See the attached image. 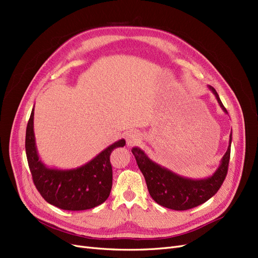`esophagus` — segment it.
<instances>
[{
	"label": "esophagus",
	"instance_id": "esophagus-1",
	"mask_svg": "<svg viewBox=\"0 0 258 258\" xmlns=\"http://www.w3.org/2000/svg\"><path fill=\"white\" fill-rule=\"evenodd\" d=\"M141 138H142V136L138 130H131L126 133V141H127V144L129 146L137 145L141 141Z\"/></svg>",
	"mask_w": 258,
	"mask_h": 258
}]
</instances>
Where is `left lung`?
<instances>
[{"label":"left lung","instance_id":"obj_1","mask_svg":"<svg viewBox=\"0 0 258 258\" xmlns=\"http://www.w3.org/2000/svg\"><path fill=\"white\" fill-rule=\"evenodd\" d=\"M209 90L216 96L222 110L227 113L215 88L209 86ZM230 144L232 133L229 136L228 148L217 171L204 179H190L177 175L150 160L139 147H133L131 152L144 175L148 192L153 200L159 205L173 210H188L207 202L221 188L228 170Z\"/></svg>","mask_w":258,"mask_h":258}]
</instances>
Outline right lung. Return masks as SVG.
I'll return each mask as SVG.
<instances>
[{
	"label": "right lung",
	"mask_w": 258,
	"mask_h": 258,
	"mask_svg": "<svg viewBox=\"0 0 258 258\" xmlns=\"http://www.w3.org/2000/svg\"><path fill=\"white\" fill-rule=\"evenodd\" d=\"M125 145L123 139L115 142L90 162L72 170L50 168L43 164L37 153L34 109L26 126L25 152L34 184L49 204L64 210L92 209L106 201L112 189L111 153Z\"/></svg>",
	"instance_id": "add662e5"
}]
</instances>
